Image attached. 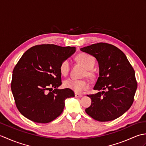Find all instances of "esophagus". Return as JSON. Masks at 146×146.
<instances>
[{
  "mask_svg": "<svg viewBox=\"0 0 146 146\" xmlns=\"http://www.w3.org/2000/svg\"><path fill=\"white\" fill-rule=\"evenodd\" d=\"M75 96L76 98H81L83 97V95L82 94H75Z\"/></svg>",
  "mask_w": 146,
  "mask_h": 146,
  "instance_id": "esophagus-1",
  "label": "esophagus"
}]
</instances>
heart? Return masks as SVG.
<instances>
[{
	"instance_id": "1",
	"label": "heart",
	"mask_w": 146,
	"mask_h": 146,
	"mask_svg": "<svg viewBox=\"0 0 146 146\" xmlns=\"http://www.w3.org/2000/svg\"><path fill=\"white\" fill-rule=\"evenodd\" d=\"M76 60L78 63L84 66L86 71L84 73L85 76H87L90 80L94 79L95 73L92 70L94 68L95 60L92 55L86 53H80L76 56ZM60 71L62 75H67L70 71V62L68 60H65L61 62L60 66ZM65 88H69L76 93H81L86 90L89 88L88 83L84 80H76L72 78L65 80L63 82Z\"/></svg>"
}]
</instances>
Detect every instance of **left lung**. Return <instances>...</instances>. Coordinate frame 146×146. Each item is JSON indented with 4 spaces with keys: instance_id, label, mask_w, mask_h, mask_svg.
<instances>
[{
    "instance_id": "1",
    "label": "left lung",
    "mask_w": 146,
    "mask_h": 146,
    "mask_svg": "<svg viewBox=\"0 0 146 146\" xmlns=\"http://www.w3.org/2000/svg\"><path fill=\"white\" fill-rule=\"evenodd\" d=\"M97 59L100 74L94 90H104L88 95L92 104L85 111L93 119L107 122L116 119L127 111L137 88L135 71L125 54L116 46L105 42L80 49Z\"/></svg>"
}]
</instances>
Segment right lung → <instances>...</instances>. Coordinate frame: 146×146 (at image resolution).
I'll list each match as a JSON object with an SVG mask.
<instances>
[{
	"mask_svg": "<svg viewBox=\"0 0 146 146\" xmlns=\"http://www.w3.org/2000/svg\"><path fill=\"white\" fill-rule=\"evenodd\" d=\"M75 51V47L41 44L33 46L22 56L12 71L11 90L23 116L46 123L63 112L64 100L75 94L69 88H57L61 85L60 66Z\"/></svg>",
	"mask_w": 146,
	"mask_h": 146,
	"instance_id": "right-lung-1",
	"label": "right lung"
}]
</instances>
